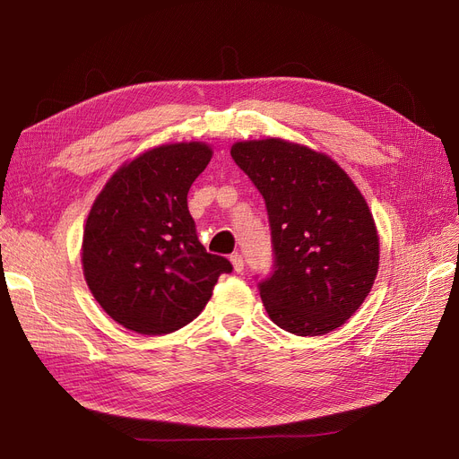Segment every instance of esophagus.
Here are the masks:
<instances>
[{
    "instance_id": "obj_1",
    "label": "esophagus",
    "mask_w": 459,
    "mask_h": 459,
    "mask_svg": "<svg viewBox=\"0 0 459 459\" xmlns=\"http://www.w3.org/2000/svg\"><path fill=\"white\" fill-rule=\"evenodd\" d=\"M230 262H232V266H234V272H236V273L244 272V256H242V255H239V253H232V255H230Z\"/></svg>"
}]
</instances>
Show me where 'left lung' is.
<instances>
[{"label":"left lung","instance_id":"1","mask_svg":"<svg viewBox=\"0 0 459 459\" xmlns=\"http://www.w3.org/2000/svg\"><path fill=\"white\" fill-rule=\"evenodd\" d=\"M230 156L266 203L273 272L258 281L270 318L318 336L368 296L379 239L367 201L331 158L281 139L236 143Z\"/></svg>","mask_w":459,"mask_h":459}]
</instances>
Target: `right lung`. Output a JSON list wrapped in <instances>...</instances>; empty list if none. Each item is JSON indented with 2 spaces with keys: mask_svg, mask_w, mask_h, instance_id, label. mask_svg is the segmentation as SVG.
Segmentation results:
<instances>
[{
  "mask_svg": "<svg viewBox=\"0 0 459 459\" xmlns=\"http://www.w3.org/2000/svg\"><path fill=\"white\" fill-rule=\"evenodd\" d=\"M212 151L165 144L120 167L94 201L82 262L94 299L141 334L173 333L195 320L232 264L199 242L187 191Z\"/></svg>",
  "mask_w": 459,
  "mask_h": 459,
  "instance_id": "1",
  "label": "right lung"
}]
</instances>
